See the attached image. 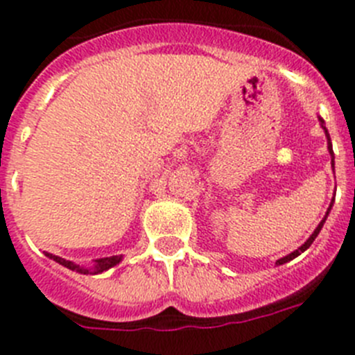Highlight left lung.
Listing matches in <instances>:
<instances>
[{"mask_svg":"<svg viewBox=\"0 0 355 355\" xmlns=\"http://www.w3.org/2000/svg\"><path fill=\"white\" fill-rule=\"evenodd\" d=\"M320 121H322V119H320ZM322 123H324V121H322ZM324 130H326V128H324ZM326 135H327V149H329L331 156H333V144H331V139H329V133H327V130H326ZM333 162H334V156H333ZM333 165H334V164H333ZM331 207H333V202H331V206H329V209H327V213H326V216H324V220H322V222L318 223V227H317V229H315V232L310 236V239H308V241L304 243V245L301 246V248H297V250H295V252H292L291 255L284 257V259H279L278 262H276V264H285V262H288V260H292V259H295V257H297V255H301V253H303L304 250L310 248L311 243L315 241V237H317L318 232H320V229H322V225H324V222H326V218H327V214H329Z\"/></svg>","mask_w":355,"mask_h":355,"instance_id":"left-lung-1","label":"left lung"}]
</instances>
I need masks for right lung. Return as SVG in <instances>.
<instances>
[{
  "label": "right lung",
  "instance_id": "right-lung-1",
  "mask_svg": "<svg viewBox=\"0 0 355 355\" xmlns=\"http://www.w3.org/2000/svg\"><path fill=\"white\" fill-rule=\"evenodd\" d=\"M47 257H51L52 260H56V262H60V264L64 266V268L71 269V271L83 272V275H98V272H103V271H107V269H109V268H112V266L119 264V260H121V255L102 257V259H96L95 260V268H93L89 271V269L79 268V266L73 264V262H70V260H64V259H61V257H58V255H52V253H47Z\"/></svg>",
  "mask_w": 355,
  "mask_h": 355
}]
</instances>
